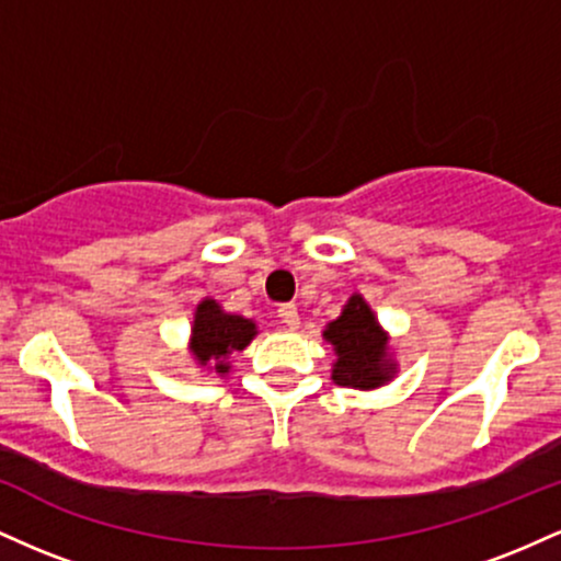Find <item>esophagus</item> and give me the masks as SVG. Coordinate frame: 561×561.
<instances>
[{
  "label": "esophagus",
  "instance_id": "obj_1",
  "mask_svg": "<svg viewBox=\"0 0 561 561\" xmlns=\"http://www.w3.org/2000/svg\"><path fill=\"white\" fill-rule=\"evenodd\" d=\"M276 317H279V321L287 330H295V327H298V308H295V302H282V306L276 308Z\"/></svg>",
  "mask_w": 561,
  "mask_h": 561
}]
</instances>
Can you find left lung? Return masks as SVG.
I'll list each match as a JSON object with an SVG mask.
<instances>
[{
	"mask_svg": "<svg viewBox=\"0 0 561 561\" xmlns=\"http://www.w3.org/2000/svg\"><path fill=\"white\" fill-rule=\"evenodd\" d=\"M324 337L334 345L337 364L332 379L347 388H377L390 379V366L385 362V334L377 327L375 313L364 298L353 295L347 300L343 317L327 327Z\"/></svg>",
	"mask_w": 561,
	"mask_h": 561,
	"instance_id": "8db88e82",
	"label": "left lung"
}]
</instances>
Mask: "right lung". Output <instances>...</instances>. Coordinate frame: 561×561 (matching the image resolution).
<instances>
[{"mask_svg":"<svg viewBox=\"0 0 561 561\" xmlns=\"http://www.w3.org/2000/svg\"><path fill=\"white\" fill-rule=\"evenodd\" d=\"M255 324L250 319L224 313L216 300H203L197 306L195 327H192V351L199 364H214L216 371H229L224 358L242 351L253 340Z\"/></svg>","mask_w":561,"mask_h":561,"instance_id":"obj_1","label":"right lung"}]
</instances>
